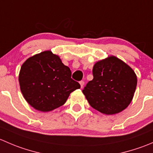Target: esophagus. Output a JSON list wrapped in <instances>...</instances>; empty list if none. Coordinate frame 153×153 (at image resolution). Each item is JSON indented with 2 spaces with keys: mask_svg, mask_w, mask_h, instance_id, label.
Wrapping results in <instances>:
<instances>
[{
  "mask_svg": "<svg viewBox=\"0 0 153 153\" xmlns=\"http://www.w3.org/2000/svg\"><path fill=\"white\" fill-rule=\"evenodd\" d=\"M79 83H80V85H81V87L83 88V86H84V81H81Z\"/></svg>",
  "mask_w": 153,
  "mask_h": 153,
  "instance_id": "34e87169",
  "label": "esophagus"
}]
</instances>
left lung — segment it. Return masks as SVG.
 Segmentation results:
<instances>
[{
	"mask_svg": "<svg viewBox=\"0 0 153 153\" xmlns=\"http://www.w3.org/2000/svg\"><path fill=\"white\" fill-rule=\"evenodd\" d=\"M93 79L82 90L92 108L106 115L126 109L133 98L137 86L135 72L115 56L95 63Z\"/></svg>",
	"mask_w": 153,
	"mask_h": 153,
	"instance_id": "8db88e82",
	"label": "left lung"
}]
</instances>
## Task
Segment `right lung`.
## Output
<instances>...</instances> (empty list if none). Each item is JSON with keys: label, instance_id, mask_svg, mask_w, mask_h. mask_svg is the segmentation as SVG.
<instances>
[{"label": "right lung", "instance_id": "right-lung-1", "mask_svg": "<svg viewBox=\"0 0 153 153\" xmlns=\"http://www.w3.org/2000/svg\"><path fill=\"white\" fill-rule=\"evenodd\" d=\"M71 75L70 69L59 56L44 51L23 64L18 80L28 104L37 110L49 112L64 105L71 92L80 89Z\"/></svg>", "mask_w": 153, "mask_h": 153}]
</instances>
